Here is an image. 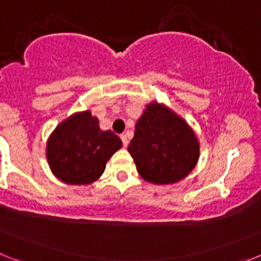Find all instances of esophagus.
I'll return each instance as SVG.
<instances>
[{
    "label": "esophagus",
    "mask_w": 261,
    "mask_h": 261,
    "mask_svg": "<svg viewBox=\"0 0 261 261\" xmlns=\"http://www.w3.org/2000/svg\"><path fill=\"white\" fill-rule=\"evenodd\" d=\"M120 138H121V141H123V146L124 147L128 146V144H129L128 136H126V135H121V136H120Z\"/></svg>",
    "instance_id": "1"
}]
</instances>
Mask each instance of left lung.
Returning <instances> with one entry per match:
<instances>
[{"label":"left lung","mask_w":261,"mask_h":261,"mask_svg":"<svg viewBox=\"0 0 261 261\" xmlns=\"http://www.w3.org/2000/svg\"><path fill=\"white\" fill-rule=\"evenodd\" d=\"M128 151L144 180L168 186L183 180L196 167L200 142L183 117L154 100L137 120Z\"/></svg>","instance_id":"8db88e82"}]
</instances>
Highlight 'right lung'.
Masks as SVG:
<instances>
[{
  "instance_id": "add662e5",
  "label": "right lung",
  "mask_w": 261,
  "mask_h": 261,
  "mask_svg": "<svg viewBox=\"0 0 261 261\" xmlns=\"http://www.w3.org/2000/svg\"><path fill=\"white\" fill-rule=\"evenodd\" d=\"M121 146V140L99 128L98 117L87 110L70 115L56 126L48 137L45 155L59 180L87 186L102 176L106 163Z\"/></svg>"
}]
</instances>
